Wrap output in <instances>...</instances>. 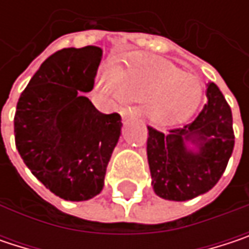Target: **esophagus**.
Here are the masks:
<instances>
[{
	"label": "esophagus",
	"instance_id": "34e87169",
	"mask_svg": "<svg viewBox=\"0 0 249 249\" xmlns=\"http://www.w3.org/2000/svg\"><path fill=\"white\" fill-rule=\"evenodd\" d=\"M121 117L124 120H128V118H138L140 117V109L138 108H125L121 111Z\"/></svg>",
	"mask_w": 249,
	"mask_h": 249
}]
</instances>
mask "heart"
Returning <instances> with one entry per match:
<instances>
[{
	"mask_svg": "<svg viewBox=\"0 0 249 249\" xmlns=\"http://www.w3.org/2000/svg\"><path fill=\"white\" fill-rule=\"evenodd\" d=\"M99 89L117 102L144 101L142 112L154 125L167 126L187 120L199 107L203 86L173 63L141 54L131 56L123 69L105 68L98 76Z\"/></svg>",
	"mask_w": 249,
	"mask_h": 249,
	"instance_id": "b5f03b06",
	"label": "heart"
}]
</instances>
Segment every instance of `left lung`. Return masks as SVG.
<instances>
[{
    "instance_id": "obj_1",
    "label": "left lung",
    "mask_w": 249,
    "mask_h": 249,
    "mask_svg": "<svg viewBox=\"0 0 249 249\" xmlns=\"http://www.w3.org/2000/svg\"><path fill=\"white\" fill-rule=\"evenodd\" d=\"M208 102L190 124L161 132L148 128L147 159L157 196L183 202L209 192L221 178L233 150L232 112L215 83ZM195 144L196 150L185 145Z\"/></svg>"
}]
</instances>
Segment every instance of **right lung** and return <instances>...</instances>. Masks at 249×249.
Returning <instances> with one entry per match:
<instances>
[{
	"label": "right lung",
	"instance_id": "obj_1",
	"mask_svg": "<svg viewBox=\"0 0 249 249\" xmlns=\"http://www.w3.org/2000/svg\"><path fill=\"white\" fill-rule=\"evenodd\" d=\"M102 49H63L47 57L23 90L14 117L25 166L56 196L80 202L99 195L121 135V115L102 114L90 92Z\"/></svg>",
	"mask_w": 249,
	"mask_h": 249
}]
</instances>
